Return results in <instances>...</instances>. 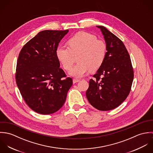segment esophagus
<instances>
[{"instance_id":"1","label":"esophagus","mask_w":153,"mask_h":153,"mask_svg":"<svg viewBox=\"0 0 153 153\" xmlns=\"http://www.w3.org/2000/svg\"><path fill=\"white\" fill-rule=\"evenodd\" d=\"M79 81H80V80H79V79L74 78V79H73V83H74V84H75V83H76V82H78Z\"/></svg>"}]
</instances>
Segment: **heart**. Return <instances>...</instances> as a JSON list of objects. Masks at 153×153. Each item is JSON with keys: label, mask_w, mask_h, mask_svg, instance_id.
I'll use <instances>...</instances> for the list:
<instances>
[{"label": "heart", "mask_w": 153, "mask_h": 153, "mask_svg": "<svg viewBox=\"0 0 153 153\" xmlns=\"http://www.w3.org/2000/svg\"><path fill=\"white\" fill-rule=\"evenodd\" d=\"M68 48L58 46L55 51L58 60L66 71L70 70L77 56V64L69 72L77 78L85 76L90 71L95 72L102 65L107 55V45L86 32H79L66 42Z\"/></svg>", "instance_id": "obj_1"}]
</instances>
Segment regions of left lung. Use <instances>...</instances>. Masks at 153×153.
I'll list each match as a JSON object with an SVG mask.
<instances>
[{
  "mask_svg": "<svg viewBox=\"0 0 153 153\" xmlns=\"http://www.w3.org/2000/svg\"><path fill=\"white\" fill-rule=\"evenodd\" d=\"M107 45L105 61L89 80L86 92L89 102L96 109L109 111L121 105L131 91L134 70L123 41L102 26H97Z\"/></svg>",
  "mask_w": 153,
  "mask_h": 153,
  "instance_id": "8db88e82",
  "label": "left lung"
}]
</instances>
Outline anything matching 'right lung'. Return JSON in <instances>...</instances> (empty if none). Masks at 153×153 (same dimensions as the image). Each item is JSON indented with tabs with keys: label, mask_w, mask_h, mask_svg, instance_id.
Returning <instances> with one entry per match:
<instances>
[{
	"label": "right lung",
	"mask_w": 153,
	"mask_h": 153,
	"mask_svg": "<svg viewBox=\"0 0 153 153\" xmlns=\"http://www.w3.org/2000/svg\"><path fill=\"white\" fill-rule=\"evenodd\" d=\"M68 30H45L25 44L17 61L16 84L27 105L41 114H53L65 102L72 79L59 68L55 51Z\"/></svg>",
	"instance_id": "1"
}]
</instances>
